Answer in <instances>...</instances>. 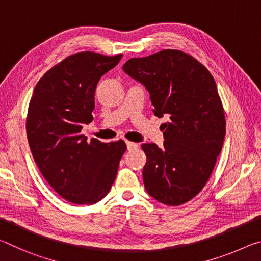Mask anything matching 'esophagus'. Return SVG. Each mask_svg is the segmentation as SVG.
<instances>
[{
	"mask_svg": "<svg viewBox=\"0 0 261 261\" xmlns=\"http://www.w3.org/2000/svg\"><path fill=\"white\" fill-rule=\"evenodd\" d=\"M126 146H127V149H129V151H132V149L138 148L139 145L136 144V143H132V141L126 140Z\"/></svg>",
	"mask_w": 261,
	"mask_h": 261,
	"instance_id": "esophagus-1",
	"label": "esophagus"
}]
</instances>
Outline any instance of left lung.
Returning a JSON list of instances; mask_svg holds the SVG:
<instances>
[{
	"instance_id": "8db88e82",
	"label": "left lung",
	"mask_w": 261,
	"mask_h": 261,
	"mask_svg": "<svg viewBox=\"0 0 261 261\" xmlns=\"http://www.w3.org/2000/svg\"><path fill=\"white\" fill-rule=\"evenodd\" d=\"M123 70L144 84L154 114L166 115L163 147L143 144L148 194L169 206L193 199L210 179L226 136V116L213 76L187 53L165 49L134 57Z\"/></svg>"
}]
</instances>
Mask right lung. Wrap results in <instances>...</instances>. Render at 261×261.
I'll use <instances>...</instances> for the list:
<instances>
[{
	"instance_id": "right-lung-1",
	"label": "right lung",
	"mask_w": 261,
	"mask_h": 261,
	"mask_svg": "<svg viewBox=\"0 0 261 261\" xmlns=\"http://www.w3.org/2000/svg\"><path fill=\"white\" fill-rule=\"evenodd\" d=\"M122 54L81 51L43 74L31 98L26 134L35 163L65 200L92 205L109 192L126 151L123 140L101 143L81 131L93 120L95 87Z\"/></svg>"
}]
</instances>
